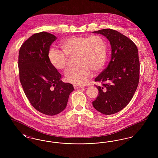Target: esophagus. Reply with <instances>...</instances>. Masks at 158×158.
<instances>
[{"label": "esophagus", "mask_w": 158, "mask_h": 158, "mask_svg": "<svg viewBox=\"0 0 158 158\" xmlns=\"http://www.w3.org/2000/svg\"><path fill=\"white\" fill-rule=\"evenodd\" d=\"M73 87L74 88L76 89H80V88H83L82 86H81V85H73Z\"/></svg>", "instance_id": "34e87169"}]
</instances>
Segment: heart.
Segmentation results:
<instances>
[{
  "mask_svg": "<svg viewBox=\"0 0 158 158\" xmlns=\"http://www.w3.org/2000/svg\"><path fill=\"white\" fill-rule=\"evenodd\" d=\"M61 47L63 52L51 49L48 59L53 68L62 70L68 65V57L76 56L77 66L65 72L69 82L85 85L90 79L92 70L98 72L105 65L107 47L105 39L101 35L72 36L61 41Z\"/></svg>",
  "mask_w": 158,
  "mask_h": 158,
  "instance_id": "1",
  "label": "heart"
}]
</instances>
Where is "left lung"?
Here are the masks:
<instances>
[{
    "mask_svg": "<svg viewBox=\"0 0 158 158\" xmlns=\"http://www.w3.org/2000/svg\"><path fill=\"white\" fill-rule=\"evenodd\" d=\"M106 38L111 47V59L106 68L95 78L97 98L93 106L105 115L118 113L133 98L139 81L140 63L135 44L120 32L112 29L94 31Z\"/></svg>",
    "mask_w": 158,
    "mask_h": 158,
    "instance_id": "left-lung-1",
    "label": "left lung"
}]
</instances>
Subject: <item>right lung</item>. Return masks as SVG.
Segmentation results:
<instances>
[{"label": "right lung", "mask_w": 158, "mask_h": 158, "mask_svg": "<svg viewBox=\"0 0 158 158\" xmlns=\"http://www.w3.org/2000/svg\"><path fill=\"white\" fill-rule=\"evenodd\" d=\"M57 39L41 32L31 36L21 45L18 57L19 80L31 105L40 113L54 115L66 107L73 85L63 82L61 74L48 59L50 45Z\"/></svg>", "instance_id": "add662e5"}]
</instances>
